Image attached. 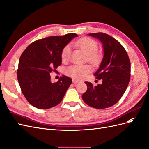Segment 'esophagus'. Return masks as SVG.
I'll list each match as a JSON object with an SVG mask.
<instances>
[{
    "mask_svg": "<svg viewBox=\"0 0 149 149\" xmlns=\"http://www.w3.org/2000/svg\"><path fill=\"white\" fill-rule=\"evenodd\" d=\"M72 82H73V83H74V84H77V83L79 82L80 81H79V80H77V79H72Z\"/></svg>",
    "mask_w": 149,
    "mask_h": 149,
    "instance_id": "34e87169",
    "label": "esophagus"
}]
</instances>
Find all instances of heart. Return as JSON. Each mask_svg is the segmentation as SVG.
<instances>
[{
  "instance_id": "heart-1",
  "label": "heart",
  "mask_w": 149,
  "mask_h": 149,
  "mask_svg": "<svg viewBox=\"0 0 149 149\" xmlns=\"http://www.w3.org/2000/svg\"><path fill=\"white\" fill-rule=\"evenodd\" d=\"M75 45L81 49L82 52L87 55V59L91 64L97 65L102 60V54L96 50L98 45L96 41L89 38H83L76 41ZM70 52V45H66L62 52V59L66 60ZM91 71V67L87 65H75L66 69V73L71 77L76 79H81Z\"/></svg>"
}]
</instances>
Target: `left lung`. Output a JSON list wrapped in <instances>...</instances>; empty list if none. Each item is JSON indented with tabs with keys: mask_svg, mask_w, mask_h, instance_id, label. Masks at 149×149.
<instances>
[{
	"mask_svg": "<svg viewBox=\"0 0 149 149\" xmlns=\"http://www.w3.org/2000/svg\"><path fill=\"white\" fill-rule=\"evenodd\" d=\"M88 35L102 43L104 56L94 75L102 82L96 86L85 82L87 89L82 99L93 108H107L115 104L127 89L130 78V62L123 46L114 38L103 33Z\"/></svg>",
	"mask_w": 149,
	"mask_h": 149,
	"instance_id": "8db88e82",
	"label": "left lung"
}]
</instances>
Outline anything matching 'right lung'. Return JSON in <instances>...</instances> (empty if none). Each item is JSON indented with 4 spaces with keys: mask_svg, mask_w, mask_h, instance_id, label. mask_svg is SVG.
<instances>
[{
    "mask_svg": "<svg viewBox=\"0 0 149 149\" xmlns=\"http://www.w3.org/2000/svg\"><path fill=\"white\" fill-rule=\"evenodd\" d=\"M75 33L49 36L33 42L26 48L19 61L17 80L22 94L32 106L47 109L63 100L72 79L63 75L58 81H50V74L62 64L63 48Z\"/></svg>",
    "mask_w": 149,
    "mask_h": 149,
    "instance_id": "add662e5",
    "label": "right lung"
}]
</instances>
